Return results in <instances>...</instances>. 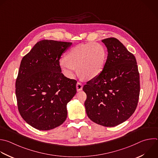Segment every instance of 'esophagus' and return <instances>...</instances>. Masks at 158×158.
I'll use <instances>...</instances> for the list:
<instances>
[{"mask_svg":"<svg viewBox=\"0 0 158 158\" xmlns=\"http://www.w3.org/2000/svg\"><path fill=\"white\" fill-rule=\"evenodd\" d=\"M82 87H83V85L81 83V82H77V84H76V89L77 91H80L82 89Z\"/></svg>","mask_w":158,"mask_h":158,"instance_id":"1","label":"esophagus"}]
</instances>
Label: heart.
Wrapping results in <instances>:
<instances>
[{
  "label": "heart",
  "instance_id": "1",
  "mask_svg": "<svg viewBox=\"0 0 158 158\" xmlns=\"http://www.w3.org/2000/svg\"><path fill=\"white\" fill-rule=\"evenodd\" d=\"M107 60V51L102 44L90 42L71 48L60 63L63 73L68 77L74 76L76 69L84 79L91 80L102 72Z\"/></svg>",
  "mask_w": 158,
  "mask_h": 158
}]
</instances>
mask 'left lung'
I'll return each mask as SVG.
<instances>
[{
    "label": "left lung",
    "mask_w": 158,
    "mask_h": 158,
    "mask_svg": "<svg viewBox=\"0 0 158 158\" xmlns=\"http://www.w3.org/2000/svg\"><path fill=\"white\" fill-rule=\"evenodd\" d=\"M102 41L108 56L103 69L83 87L88 117L98 125L112 127L128 120L135 111L139 95V74L135 56L117 38Z\"/></svg>",
    "instance_id": "obj_1"
}]
</instances>
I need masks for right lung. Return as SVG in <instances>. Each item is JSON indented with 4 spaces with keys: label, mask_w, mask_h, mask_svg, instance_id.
<instances>
[{
    "label": "right lung",
    "mask_w": 158,
    "mask_h": 158,
    "mask_svg": "<svg viewBox=\"0 0 158 158\" xmlns=\"http://www.w3.org/2000/svg\"><path fill=\"white\" fill-rule=\"evenodd\" d=\"M71 44L43 40L22 60L15 82L18 109L37 130L53 129L67 118V103L76 94L77 81L63 75L60 60Z\"/></svg>",
    "instance_id": "1"
}]
</instances>
